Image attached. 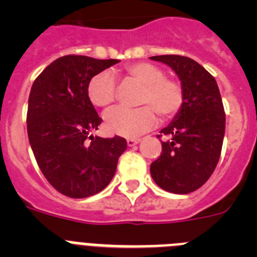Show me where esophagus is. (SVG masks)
<instances>
[{
    "mask_svg": "<svg viewBox=\"0 0 257 257\" xmlns=\"http://www.w3.org/2000/svg\"><path fill=\"white\" fill-rule=\"evenodd\" d=\"M140 139H127V145L128 147H134V145L139 144Z\"/></svg>",
    "mask_w": 257,
    "mask_h": 257,
    "instance_id": "1",
    "label": "esophagus"
}]
</instances>
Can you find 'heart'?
<instances>
[{
	"label": "heart",
	"mask_w": 257,
	"mask_h": 257,
	"mask_svg": "<svg viewBox=\"0 0 257 257\" xmlns=\"http://www.w3.org/2000/svg\"><path fill=\"white\" fill-rule=\"evenodd\" d=\"M127 78L143 86L139 104L136 109L114 108L104 117V126L109 134L136 138L152 130L157 124V115L163 121L178 114L184 104V90L179 81L165 77L158 65L148 61H139L124 68ZM117 85L109 70L97 73L87 85V96L95 106L108 108L115 100Z\"/></svg>",
	"instance_id": "obj_1"
}]
</instances>
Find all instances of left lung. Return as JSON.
<instances>
[{
	"mask_svg": "<svg viewBox=\"0 0 257 257\" xmlns=\"http://www.w3.org/2000/svg\"><path fill=\"white\" fill-rule=\"evenodd\" d=\"M175 70L184 104L174 121L161 130L162 153L151 165L153 180L163 190L188 194L201 188L216 169L225 134V112L212 76L193 59L152 56Z\"/></svg>",
	"mask_w": 257,
	"mask_h": 257,
	"instance_id": "8db88e82",
	"label": "left lung"
}]
</instances>
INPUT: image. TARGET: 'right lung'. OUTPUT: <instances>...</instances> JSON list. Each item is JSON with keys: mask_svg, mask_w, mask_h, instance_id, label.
<instances>
[{"mask_svg": "<svg viewBox=\"0 0 257 257\" xmlns=\"http://www.w3.org/2000/svg\"><path fill=\"white\" fill-rule=\"evenodd\" d=\"M117 59L65 55L52 61L32 85L27 113L29 144L45 178L59 193L86 198L101 192L126 151L121 136H92L101 123L87 96L90 79Z\"/></svg>", "mask_w": 257, "mask_h": 257, "instance_id": "obj_1", "label": "right lung"}]
</instances>
